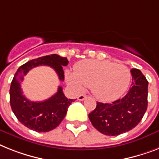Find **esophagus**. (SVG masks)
<instances>
[{"instance_id":"34e87169","label":"esophagus","mask_w":159,"mask_h":159,"mask_svg":"<svg viewBox=\"0 0 159 159\" xmlns=\"http://www.w3.org/2000/svg\"><path fill=\"white\" fill-rule=\"evenodd\" d=\"M86 98V96L84 94H80L78 96V100L79 101H84Z\"/></svg>"}]
</instances>
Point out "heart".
<instances>
[{"label":"heart","mask_w":159,"mask_h":159,"mask_svg":"<svg viewBox=\"0 0 159 159\" xmlns=\"http://www.w3.org/2000/svg\"><path fill=\"white\" fill-rule=\"evenodd\" d=\"M66 82L76 90L90 87L96 98L103 102L116 100L126 92L131 73L124 65L111 61L83 60L74 66V73L66 71Z\"/></svg>","instance_id":"heart-1"}]
</instances>
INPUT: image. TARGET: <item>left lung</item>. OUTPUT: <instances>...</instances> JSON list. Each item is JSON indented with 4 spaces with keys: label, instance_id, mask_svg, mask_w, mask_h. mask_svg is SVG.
Segmentation results:
<instances>
[{
    "label": "left lung",
    "instance_id": "1",
    "mask_svg": "<svg viewBox=\"0 0 159 159\" xmlns=\"http://www.w3.org/2000/svg\"><path fill=\"white\" fill-rule=\"evenodd\" d=\"M132 87L124 98L112 103L98 102L89 115L92 124L106 136H118L141 122L148 106V81L138 69L131 70Z\"/></svg>",
    "mask_w": 159,
    "mask_h": 159
}]
</instances>
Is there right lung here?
<instances>
[{
    "instance_id": "1",
    "label": "right lung",
    "mask_w": 159,
    "mask_h": 159,
    "mask_svg": "<svg viewBox=\"0 0 159 159\" xmlns=\"http://www.w3.org/2000/svg\"><path fill=\"white\" fill-rule=\"evenodd\" d=\"M66 57L57 54L38 57L28 61L18 68L14 75L10 89L11 109L18 121L27 128L38 132H49L57 128L65 118L67 109L73 99H67L59 86L57 92L44 102H31L23 94L21 82L24 75L38 66H48L56 71L61 81L64 80L62 67L68 65Z\"/></svg>"
}]
</instances>
